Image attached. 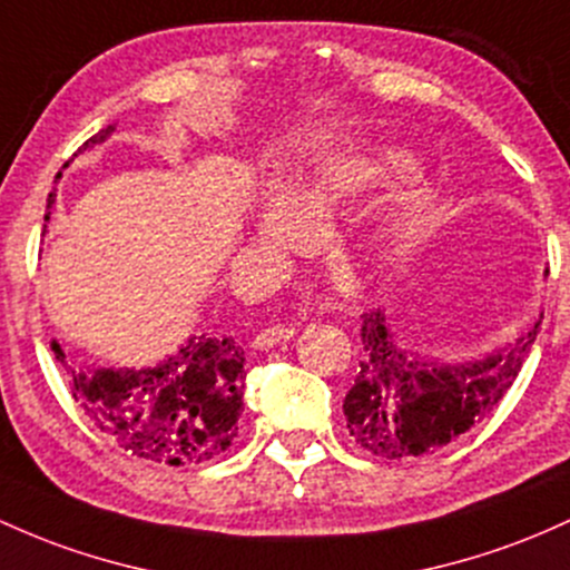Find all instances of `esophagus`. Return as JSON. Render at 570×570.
<instances>
[{
    "instance_id": "34e87169",
    "label": "esophagus",
    "mask_w": 570,
    "mask_h": 570,
    "mask_svg": "<svg viewBox=\"0 0 570 570\" xmlns=\"http://www.w3.org/2000/svg\"><path fill=\"white\" fill-rule=\"evenodd\" d=\"M289 337H295V330L286 327V324H275V327L262 330V333L254 337L252 346H254V348H259V352H265V348L278 346V343L289 341Z\"/></svg>"
}]
</instances>
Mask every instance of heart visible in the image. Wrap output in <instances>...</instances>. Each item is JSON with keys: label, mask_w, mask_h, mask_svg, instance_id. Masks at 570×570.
<instances>
[{"label": "heart", "mask_w": 570, "mask_h": 570, "mask_svg": "<svg viewBox=\"0 0 570 570\" xmlns=\"http://www.w3.org/2000/svg\"><path fill=\"white\" fill-rule=\"evenodd\" d=\"M416 167L414 156L400 151V148H384L376 154H360V156H337L327 159L322 165L311 167V170L295 175L289 184H284L286 208L295 210L297 216L305 218H322L333 214L348 199L362 197L386 180L409 175ZM256 235L265 243H289L295 237V224L289 214L278 205H271L256 224ZM405 224L397 216H384L376 224L379 246H395L403 240Z\"/></svg>", "instance_id": "b5f03b06"}]
</instances>
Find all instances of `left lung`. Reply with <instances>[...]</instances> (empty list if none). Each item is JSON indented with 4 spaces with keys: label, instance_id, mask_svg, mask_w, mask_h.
<instances>
[{
    "label": "left lung",
    "instance_id": "left-lung-1",
    "mask_svg": "<svg viewBox=\"0 0 570 570\" xmlns=\"http://www.w3.org/2000/svg\"><path fill=\"white\" fill-rule=\"evenodd\" d=\"M539 327L541 322L530 324L509 346L454 365L411 348L381 311L365 314L360 367L343 400L348 433L381 460L438 452L492 414L522 371Z\"/></svg>",
    "mask_w": 570,
    "mask_h": 570
}]
</instances>
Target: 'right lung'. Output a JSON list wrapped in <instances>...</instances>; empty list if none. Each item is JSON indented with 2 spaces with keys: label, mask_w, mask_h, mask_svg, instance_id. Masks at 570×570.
<instances>
[{
  "label": "right lung",
  "mask_w": 570,
  "mask_h": 570,
  "mask_svg": "<svg viewBox=\"0 0 570 570\" xmlns=\"http://www.w3.org/2000/svg\"><path fill=\"white\" fill-rule=\"evenodd\" d=\"M112 132L116 127L99 129L78 154L102 146ZM53 203L56 194L48 208ZM51 348L70 371L72 397L124 452L156 465H199L233 446L246 379L233 337L189 335L178 352L142 367L70 365L59 343Z\"/></svg>",
  "instance_id": "1"
}]
</instances>
